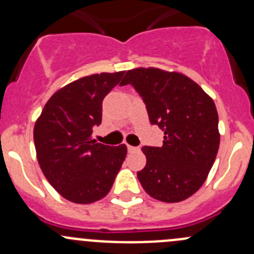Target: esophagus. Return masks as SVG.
I'll use <instances>...</instances> for the list:
<instances>
[{
    "label": "esophagus",
    "mask_w": 254,
    "mask_h": 254,
    "mask_svg": "<svg viewBox=\"0 0 254 254\" xmlns=\"http://www.w3.org/2000/svg\"><path fill=\"white\" fill-rule=\"evenodd\" d=\"M127 151H129V152H134V151H139V147H135V146L127 145Z\"/></svg>",
    "instance_id": "34e87169"
}]
</instances>
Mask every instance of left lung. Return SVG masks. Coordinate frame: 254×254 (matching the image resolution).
Here are the masks:
<instances>
[{"label": "left lung", "instance_id": "left-lung-1", "mask_svg": "<svg viewBox=\"0 0 254 254\" xmlns=\"http://www.w3.org/2000/svg\"><path fill=\"white\" fill-rule=\"evenodd\" d=\"M125 84L142 97L151 124L165 131L162 147L141 148L146 166L137 178L142 188L165 203L186 200L203 186L219 151L214 101L193 79L161 68L129 70L120 82Z\"/></svg>", "mask_w": 254, "mask_h": 254}]
</instances>
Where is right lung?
Masks as SVG:
<instances>
[{"mask_svg":"<svg viewBox=\"0 0 254 254\" xmlns=\"http://www.w3.org/2000/svg\"><path fill=\"white\" fill-rule=\"evenodd\" d=\"M124 71L86 76L50 97L34 125L37 158L45 178L67 200L91 204L104 198L122 168L127 148L92 139L102 123V102Z\"/></svg>","mask_w":254,"mask_h":254,"instance_id":"add662e5","label":"right lung"}]
</instances>
